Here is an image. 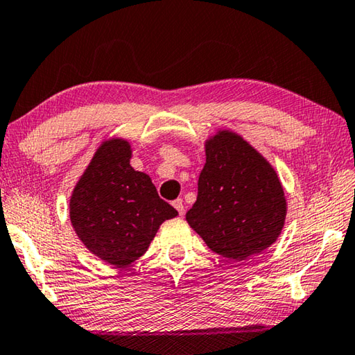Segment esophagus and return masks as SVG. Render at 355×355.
<instances>
[{"label": "esophagus", "instance_id": "obj_1", "mask_svg": "<svg viewBox=\"0 0 355 355\" xmlns=\"http://www.w3.org/2000/svg\"><path fill=\"white\" fill-rule=\"evenodd\" d=\"M172 205L177 208V211L180 213V216H183V215H184V204H183V200H182V199L173 200V204H172Z\"/></svg>", "mask_w": 355, "mask_h": 355}]
</instances>
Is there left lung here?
Wrapping results in <instances>:
<instances>
[{
	"label": "left lung",
	"instance_id": "left-lung-1",
	"mask_svg": "<svg viewBox=\"0 0 355 355\" xmlns=\"http://www.w3.org/2000/svg\"><path fill=\"white\" fill-rule=\"evenodd\" d=\"M288 202L277 171L230 129L205 140L198 199L187 221L208 248L245 261L272 246L284 227Z\"/></svg>",
	"mask_w": 355,
	"mask_h": 355
}]
</instances>
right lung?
<instances>
[{
    "instance_id": "add662e5",
    "label": "right lung",
    "mask_w": 355,
    "mask_h": 355,
    "mask_svg": "<svg viewBox=\"0 0 355 355\" xmlns=\"http://www.w3.org/2000/svg\"><path fill=\"white\" fill-rule=\"evenodd\" d=\"M131 157L129 140H103L69 200L78 240L115 267H126L145 254L161 224L178 215L157 196L150 175L134 171Z\"/></svg>"
}]
</instances>
